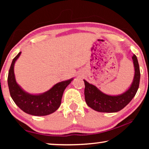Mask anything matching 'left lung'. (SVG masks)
Returning <instances> with one entry per match:
<instances>
[{"mask_svg":"<svg viewBox=\"0 0 149 149\" xmlns=\"http://www.w3.org/2000/svg\"><path fill=\"white\" fill-rule=\"evenodd\" d=\"M135 74L133 81L125 91L120 95H111L102 92L99 89L84 79L85 99L87 104L99 112H117L129 104L137 93L140 81V70L137 56H132Z\"/></svg>","mask_w":149,"mask_h":149,"instance_id":"8db88e82","label":"left lung"}]
</instances>
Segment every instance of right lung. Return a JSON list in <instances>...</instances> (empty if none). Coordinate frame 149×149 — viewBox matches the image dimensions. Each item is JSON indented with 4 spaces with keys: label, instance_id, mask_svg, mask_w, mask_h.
Returning a JSON list of instances; mask_svg holds the SVG:
<instances>
[{
    "label": "right lung",
    "instance_id": "add662e5",
    "mask_svg": "<svg viewBox=\"0 0 149 149\" xmlns=\"http://www.w3.org/2000/svg\"><path fill=\"white\" fill-rule=\"evenodd\" d=\"M22 52L12 60L8 76V85L12 100L20 109L27 114L42 116L54 112L61 104L64 90L74 78L62 81L42 93L32 94L25 91L17 84L14 74V65Z\"/></svg>",
    "mask_w": 149,
    "mask_h": 149
}]
</instances>
